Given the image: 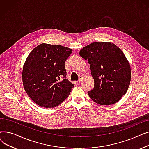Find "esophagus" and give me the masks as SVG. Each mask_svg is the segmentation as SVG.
I'll return each instance as SVG.
<instances>
[{"mask_svg":"<svg viewBox=\"0 0 149 149\" xmlns=\"http://www.w3.org/2000/svg\"><path fill=\"white\" fill-rule=\"evenodd\" d=\"M81 79H82V77H80V79L76 82L77 84H79L80 83V82H81Z\"/></svg>","mask_w":149,"mask_h":149,"instance_id":"1","label":"esophagus"}]
</instances>
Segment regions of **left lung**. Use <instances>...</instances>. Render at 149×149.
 I'll return each mask as SVG.
<instances>
[{"mask_svg":"<svg viewBox=\"0 0 149 149\" xmlns=\"http://www.w3.org/2000/svg\"><path fill=\"white\" fill-rule=\"evenodd\" d=\"M80 56L88 60L94 79L90 98L100 105L116 103L126 94L131 80L129 62L123 52L111 42H93L83 47Z\"/></svg>","mask_w":149,"mask_h":149,"instance_id":"left-lung-1","label":"left lung"}]
</instances>
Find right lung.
<instances>
[{"label":"right lung","instance_id":"add662e5","mask_svg":"<svg viewBox=\"0 0 149 149\" xmlns=\"http://www.w3.org/2000/svg\"><path fill=\"white\" fill-rule=\"evenodd\" d=\"M72 52L63 46L42 43L29 54L23 66L22 81L28 95L37 105L56 107L70 94L74 85L66 79L65 63Z\"/></svg>","mask_w":149,"mask_h":149}]
</instances>
